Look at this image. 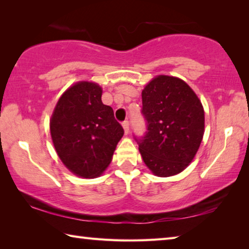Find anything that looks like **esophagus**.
<instances>
[{"instance_id":"esophagus-1","label":"esophagus","mask_w":249,"mask_h":249,"mask_svg":"<svg viewBox=\"0 0 249 249\" xmlns=\"http://www.w3.org/2000/svg\"><path fill=\"white\" fill-rule=\"evenodd\" d=\"M122 125H123V128H124L125 134H128V132H129V123H128V121H124L123 123H122Z\"/></svg>"}]
</instances>
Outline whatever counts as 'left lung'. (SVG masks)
Listing matches in <instances>:
<instances>
[{"label": "left lung", "mask_w": 249, "mask_h": 249, "mask_svg": "<svg viewBox=\"0 0 249 249\" xmlns=\"http://www.w3.org/2000/svg\"><path fill=\"white\" fill-rule=\"evenodd\" d=\"M144 137L135 141L155 176L179 174L195 158L204 134V109L183 80L158 75L142 92Z\"/></svg>", "instance_id": "8db88e82"}]
</instances>
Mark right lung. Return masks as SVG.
<instances>
[{"label": "right lung", "mask_w": 249, "mask_h": 249, "mask_svg": "<svg viewBox=\"0 0 249 249\" xmlns=\"http://www.w3.org/2000/svg\"><path fill=\"white\" fill-rule=\"evenodd\" d=\"M99 84L80 81L57 102L50 120V134L64 165L82 178H95L111 162L124 135L113 108L102 103Z\"/></svg>", "instance_id": "add662e5"}]
</instances>
